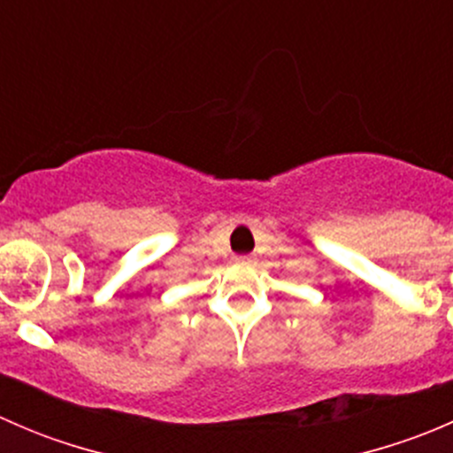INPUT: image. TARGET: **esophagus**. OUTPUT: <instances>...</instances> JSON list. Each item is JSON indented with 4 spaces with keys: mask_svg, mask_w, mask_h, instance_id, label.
I'll return each instance as SVG.
<instances>
[{
    "mask_svg": "<svg viewBox=\"0 0 453 453\" xmlns=\"http://www.w3.org/2000/svg\"><path fill=\"white\" fill-rule=\"evenodd\" d=\"M239 260L241 265H252V263H256V256H252V254H245V256H239Z\"/></svg>",
    "mask_w": 453,
    "mask_h": 453,
    "instance_id": "34e87169",
    "label": "esophagus"
}]
</instances>
